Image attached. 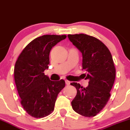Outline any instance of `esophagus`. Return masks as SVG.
Wrapping results in <instances>:
<instances>
[{
  "mask_svg": "<svg viewBox=\"0 0 130 130\" xmlns=\"http://www.w3.org/2000/svg\"><path fill=\"white\" fill-rule=\"evenodd\" d=\"M65 83H66V85H69L71 84V82H69L68 80H65Z\"/></svg>",
  "mask_w": 130,
  "mask_h": 130,
  "instance_id": "1",
  "label": "esophagus"
}]
</instances>
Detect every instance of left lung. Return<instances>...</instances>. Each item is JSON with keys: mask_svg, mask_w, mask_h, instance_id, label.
Listing matches in <instances>:
<instances>
[{"mask_svg": "<svg viewBox=\"0 0 130 130\" xmlns=\"http://www.w3.org/2000/svg\"><path fill=\"white\" fill-rule=\"evenodd\" d=\"M69 40L82 54V70L88 85L71 83L77 94L71 102L76 112L85 117L96 116L103 108L110 97L114 83L116 69L108 48L96 38L85 34L69 35Z\"/></svg>", "mask_w": 130, "mask_h": 130, "instance_id": "left-lung-1", "label": "left lung"}]
</instances>
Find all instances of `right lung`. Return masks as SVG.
<instances>
[{
	"mask_svg": "<svg viewBox=\"0 0 130 130\" xmlns=\"http://www.w3.org/2000/svg\"><path fill=\"white\" fill-rule=\"evenodd\" d=\"M66 35H47L31 41L16 61L14 77L21 104L32 117L42 118L54 110L58 94L65 87L63 79L51 81L44 74L48 68L49 54Z\"/></svg>",
	"mask_w": 130,
	"mask_h": 130,
	"instance_id": "right-lung-1",
	"label": "right lung"
}]
</instances>
